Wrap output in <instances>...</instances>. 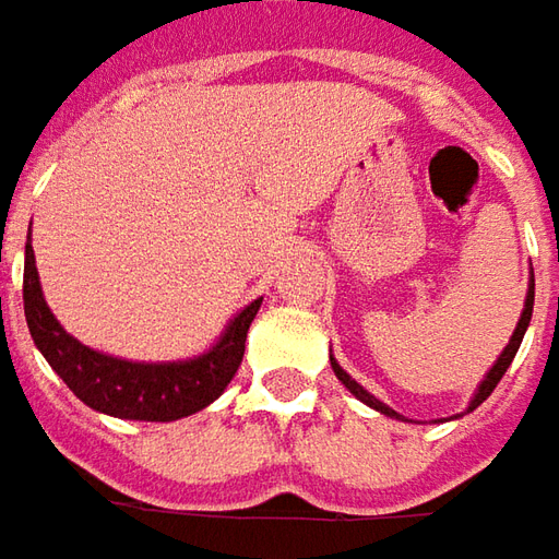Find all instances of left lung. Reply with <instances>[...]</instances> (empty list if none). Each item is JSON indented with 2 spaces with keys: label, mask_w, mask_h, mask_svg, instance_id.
Masks as SVG:
<instances>
[{
  "label": "left lung",
  "mask_w": 559,
  "mask_h": 559,
  "mask_svg": "<svg viewBox=\"0 0 559 559\" xmlns=\"http://www.w3.org/2000/svg\"><path fill=\"white\" fill-rule=\"evenodd\" d=\"M533 301H535V280H530V292H526V305H523V317H520V323H516L514 335H511V341H508V347H504V350H501V357L496 359V366L489 369V376L483 378L480 391H477V396L471 400V409H477L483 400H486L489 393L496 391V384H498V381H501V376H504V372H508V366L514 362L516 350H520V341H523V335H526V325H530V320H533ZM332 369H335V376H338L341 384H344L347 391L354 393V396H359V400H362L366 406H372V409L384 412V415H396V412H393L391 406H384V403H381V400H376L372 393L362 391L357 381L347 376V372L341 369L335 359H332ZM396 418H400V415H396Z\"/></svg>",
  "instance_id": "obj_1"
}]
</instances>
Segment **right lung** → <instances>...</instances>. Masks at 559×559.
<instances>
[{
  "label": "right lung",
  "instance_id": "obj_1",
  "mask_svg": "<svg viewBox=\"0 0 559 559\" xmlns=\"http://www.w3.org/2000/svg\"><path fill=\"white\" fill-rule=\"evenodd\" d=\"M261 298L246 307L221 341L197 359L187 362H129V359L107 357L92 347L79 344L67 335L55 313L48 310L36 273L33 246L26 242L24 258V313L29 335L43 350L48 366L63 378V384L76 393L92 409L131 421H175L183 415L205 409L218 400L224 388L236 376L246 335L252 325Z\"/></svg>",
  "mask_w": 559,
  "mask_h": 559
}]
</instances>
